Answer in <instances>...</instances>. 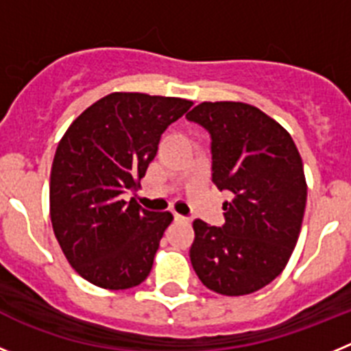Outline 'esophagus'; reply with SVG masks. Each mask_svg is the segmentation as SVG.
<instances>
[{
    "label": "esophagus",
    "mask_w": 351,
    "mask_h": 351,
    "mask_svg": "<svg viewBox=\"0 0 351 351\" xmlns=\"http://www.w3.org/2000/svg\"><path fill=\"white\" fill-rule=\"evenodd\" d=\"M173 221H178V223H184V221H188V218H186V216H182V214L173 213Z\"/></svg>",
    "instance_id": "34e87169"
}]
</instances>
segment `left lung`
I'll return each mask as SVG.
<instances>
[{
	"label": "left lung",
	"mask_w": 351,
	"mask_h": 351,
	"mask_svg": "<svg viewBox=\"0 0 351 351\" xmlns=\"http://www.w3.org/2000/svg\"><path fill=\"white\" fill-rule=\"evenodd\" d=\"M186 119L210 135L213 182L232 197L221 226L193 221L191 265L216 293H253L281 274L299 239L308 197L300 154L253 105L204 101Z\"/></svg>",
	"instance_id": "obj_1"
}]
</instances>
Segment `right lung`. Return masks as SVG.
<instances>
[{"instance_id":"1","label":"right lung","mask_w":351,"mask_h":351,"mask_svg":"<svg viewBox=\"0 0 351 351\" xmlns=\"http://www.w3.org/2000/svg\"><path fill=\"white\" fill-rule=\"evenodd\" d=\"M191 101L144 93H112L86 108L56 149L51 219L70 265L107 290H126L153 267L172 214L126 202L141 188L161 133Z\"/></svg>"}]
</instances>
